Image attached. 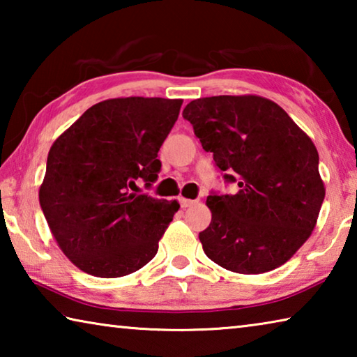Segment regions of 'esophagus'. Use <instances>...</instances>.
<instances>
[{
	"mask_svg": "<svg viewBox=\"0 0 357 357\" xmlns=\"http://www.w3.org/2000/svg\"><path fill=\"white\" fill-rule=\"evenodd\" d=\"M179 203H181V206H183V208H189V206H193V204H195L197 202L189 200V198H179Z\"/></svg>",
	"mask_w": 357,
	"mask_h": 357,
	"instance_id": "1",
	"label": "esophagus"
}]
</instances>
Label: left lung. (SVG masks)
<instances>
[{
  "label": "left lung",
  "mask_w": 357,
  "mask_h": 357,
  "mask_svg": "<svg viewBox=\"0 0 357 357\" xmlns=\"http://www.w3.org/2000/svg\"><path fill=\"white\" fill-rule=\"evenodd\" d=\"M234 195L211 193L209 227L200 233L209 259L238 274L287 263L310 238L324 200L318 151L275 102L213 96L183 112Z\"/></svg>",
  "instance_id": "1"
}]
</instances>
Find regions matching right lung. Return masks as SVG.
<instances>
[{
    "instance_id": "right-lung-1",
    "label": "right lung",
    "mask_w": 357,
    "mask_h": 357,
    "mask_svg": "<svg viewBox=\"0 0 357 357\" xmlns=\"http://www.w3.org/2000/svg\"><path fill=\"white\" fill-rule=\"evenodd\" d=\"M181 99L118 98L88 108L52 144L39 203L59 249L83 273L114 279L155 257L179 209L140 195L157 179V153Z\"/></svg>"
}]
</instances>
